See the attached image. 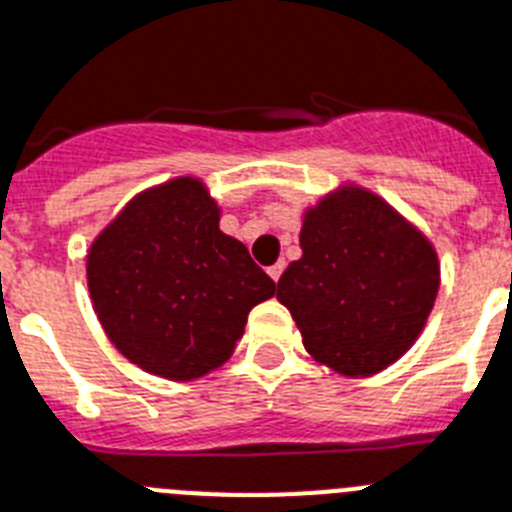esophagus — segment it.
I'll return each mask as SVG.
<instances>
[{
  "instance_id": "34e87169",
  "label": "esophagus",
  "mask_w": 512,
  "mask_h": 512,
  "mask_svg": "<svg viewBox=\"0 0 512 512\" xmlns=\"http://www.w3.org/2000/svg\"><path fill=\"white\" fill-rule=\"evenodd\" d=\"M283 268H286V263H283V260H278L276 265H270V268H268V276L278 283V278H281Z\"/></svg>"
}]
</instances>
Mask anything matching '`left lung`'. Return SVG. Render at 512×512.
I'll return each mask as SVG.
<instances>
[{
    "label": "left lung",
    "mask_w": 512,
    "mask_h": 512,
    "mask_svg": "<svg viewBox=\"0 0 512 512\" xmlns=\"http://www.w3.org/2000/svg\"><path fill=\"white\" fill-rule=\"evenodd\" d=\"M302 257L283 270L289 309L315 362L369 377L398 362L427 325L440 260L427 236L380 195L341 184L304 210Z\"/></svg>",
    "instance_id": "left-lung-1"
}]
</instances>
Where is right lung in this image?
I'll list each match as a JSON object with an SVG mask.
<instances>
[{"label": "right lung", "instance_id": "right-lung-1", "mask_svg": "<svg viewBox=\"0 0 512 512\" xmlns=\"http://www.w3.org/2000/svg\"><path fill=\"white\" fill-rule=\"evenodd\" d=\"M197 176L135 195L88 249L103 333L150 375L187 382L229 362L249 309L276 294Z\"/></svg>", "mask_w": 512, "mask_h": 512}]
</instances>
